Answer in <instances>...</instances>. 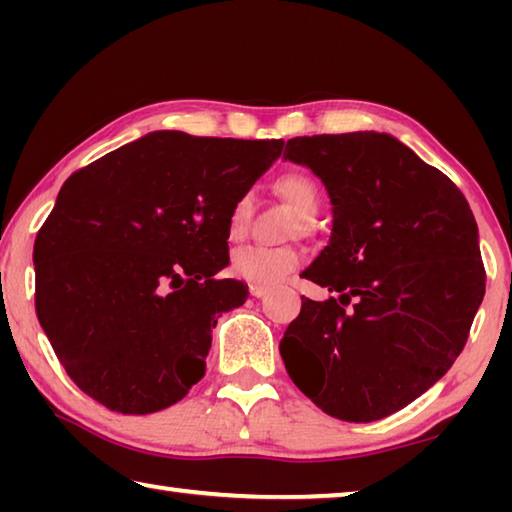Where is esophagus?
I'll return each instance as SVG.
<instances>
[{"label": "esophagus", "mask_w": 512, "mask_h": 512, "mask_svg": "<svg viewBox=\"0 0 512 512\" xmlns=\"http://www.w3.org/2000/svg\"><path fill=\"white\" fill-rule=\"evenodd\" d=\"M266 293H268L266 287H257V284H253V287H250V296H253V298H264Z\"/></svg>", "instance_id": "esophagus-1"}]
</instances>
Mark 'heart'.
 <instances>
[{
  "mask_svg": "<svg viewBox=\"0 0 512 512\" xmlns=\"http://www.w3.org/2000/svg\"><path fill=\"white\" fill-rule=\"evenodd\" d=\"M275 192L296 210L302 219H311L320 207L318 185L305 173H287L275 183ZM253 216V196L241 194L228 212V235L241 239L248 232ZM305 262V253L293 246H241L232 253L230 271L239 280H246L257 287H273L291 275Z\"/></svg>",
  "mask_w": 512,
  "mask_h": 512,
  "instance_id": "1",
  "label": "heart"
}]
</instances>
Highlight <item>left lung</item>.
I'll list each match as a JSON object with an SVG mask.
<instances>
[{
    "label": "left lung",
    "mask_w": 512,
    "mask_h": 512,
    "mask_svg": "<svg viewBox=\"0 0 512 512\" xmlns=\"http://www.w3.org/2000/svg\"><path fill=\"white\" fill-rule=\"evenodd\" d=\"M284 158L323 180L332 237L302 277L339 293L302 296L280 341L289 377L318 409L372 422L452 368L485 293L479 228L443 171L375 131L293 137Z\"/></svg>",
    "instance_id": "1"
}]
</instances>
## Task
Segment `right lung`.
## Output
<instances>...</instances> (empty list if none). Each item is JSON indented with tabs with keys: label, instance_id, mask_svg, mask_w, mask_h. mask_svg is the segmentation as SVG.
I'll list each match as a JSON object with an SVG mask.
<instances>
[{
	"label": "right lung",
	"instance_id": "right-lung-1",
	"mask_svg": "<svg viewBox=\"0 0 512 512\" xmlns=\"http://www.w3.org/2000/svg\"><path fill=\"white\" fill-rule=\"evenodd\" d=\"M282 146L158 131L65 180L33 246L36 314L85 395L144 415L201 381L216 318L248 298L214 277L228 212Z\"/></svg>",
	"mask_w": 512,
	"mask_h": 512
}]
</instances>
